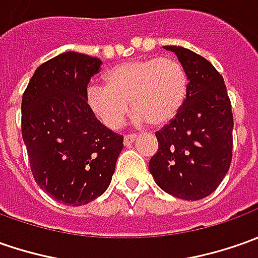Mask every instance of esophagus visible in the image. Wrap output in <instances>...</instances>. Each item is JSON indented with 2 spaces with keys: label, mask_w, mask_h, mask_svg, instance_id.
Instances as JSON below:
<instances>
[{
  "label": "esophagus",
  "mask_w": 258,
  "mask_h": 258,
  "mask_svg": "<svg viewBox=\"0 0 258 258\" xmlns=\"http://www.w3.org/2000/svg\"><path fill=\"white\" fill-rule=\"evenodd\" d=\"M136 138H137L136 134H128V136H125V137H124V144H125V146H131V144L136 141Z\"/></svg>",
  "instance_id": "esophagus-1"
}]
</instances>
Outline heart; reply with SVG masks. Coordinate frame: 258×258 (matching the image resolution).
I'll return each mask as SVG.
<instances>
[{
  "instance_id": "heart-1",
  "label": "heart",
  "mask_w": 258,
  "mask_h": 258,
  "mask_svg": "<svg viewBox=\"0 0 258 258\" xmlns=\"http://www.w3.org/2000/svg\"><path fill=\"white\" fill-rule=\"evenodd\" d=\"M105 85L93 84L87 90L91 111L108 128H118L128 114L130 102L140 121L163 127L182 108L188 78L174 58L133 59L112 67Z\"/></svg>"
}]
</instances>
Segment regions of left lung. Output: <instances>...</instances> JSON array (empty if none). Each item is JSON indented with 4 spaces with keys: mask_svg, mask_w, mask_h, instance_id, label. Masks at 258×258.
I'll return each instance as SVG.
<instances>
[{
    "mask_svg": "<svg viewBox=\"0 0 258 258\" xmlns=\"http://www.w3.org/2000/svg\"><path fill=\"white\" fill-rule=\"evenodd\" d=\"M188 78L187 98L175 118L156 133L150 160L157 185L182 200H201L223 181L233 157V112L221 74L190 49L165 45Z\"/></svg>",
    "mask_w": 258,
    "mask_h": 258,
    "instance_id": "obj_1",
    "label": "left lung"
}]
</instances>
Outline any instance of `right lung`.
<instances>
[{"label":"right lung","instance_id":"add662e5","mask_svg":"<svg viewBox=\"0 0 258 258\" xmlns=\"http://www.w3.org/2000/svg\"><path fill=\"white\" fill-rule=\"evenodd\" d=\"M101 59L68 51L35 70L23 94L21 131L35 182L66 206H84L108 188L122 136L97 120L87 85Z\"/></svg>","mask_w":258,"mask_h":258}]
</instances>
